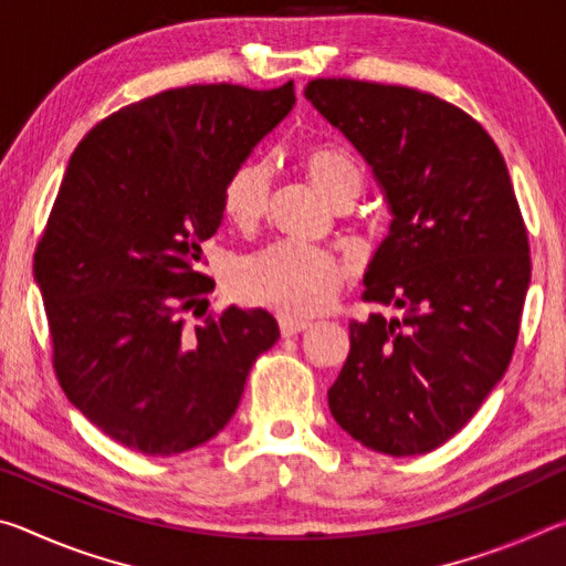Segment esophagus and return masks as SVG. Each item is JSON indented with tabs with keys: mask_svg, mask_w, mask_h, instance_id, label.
Wrapping results in <instances>:
<instances>
[{
	"mask_svg": "<svg viewBox=\"0 0 566 566\" xmlns=\"http://www.w3.org/2000/svg\"><path fill=\"white\" fill-rule=\"evenodd\" d=\"M306 327H310V322H306V319H294V317H290V314H282V317H280L282 337H292V334H300Z\"/></svg>",
	"mask_w": 566,
	"mask_h": 566,
	"instance_id": "1",
	"label": "esophagus"
}]
</instances>
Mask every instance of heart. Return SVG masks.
<instances>
[{"instance_id": "obj_1", "label": "heart", "mask_w": 566, "mask_h": 566, "mask_svg": "<svg viewBox=\"0 0 566 566\" xmlns=\"http://www.w3.org/2000/svg\"><path fill=\"white\" fill-rule=\"evenodd\" d=\"M304 167L334 205H349L361 191L364 169L344 147L319 145L304 155ZM272 169L264 159H249L227 177L224 214L239 229L260 224L270 207ZM347 264L329 249L284 239L239 260L229 276L237 300L306 317L327 310L347 280Z\"/></svg>"}]
</instances>
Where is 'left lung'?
<instances>
[{
    "label": "left lung",
    "mask_w": 566,
    "mask_h": 566,
    "mask_svg": "<svg viewBox=\"0 0 566 566\" xmlns=\"http://www.w3.org/2000/svg\"><path fill=\"white\" fill-rule=\"evenodd\" d=\"M304 97L369 161L395 217L361 300L405 310L352 319L332 417L375 452L427 454L482 407L520 334L532 260L510 171L482 124L429 92L332 76Z\"/></svg>",
    "instance_id": "8db88e82"
}]
</instances>
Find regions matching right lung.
I'll return each mask as SVG.
<instances>
[{
	"label": "right lung",
	"instance_id": "add662e5",
	"mask_svg": "<svg viewBox=\"0 0 566 566\" xmlns=\"http://www.w3.org/2000/svg\"><path fill=\"white\" fill-rule=\"evenodd\" d=\"M294 102V82L167 90L102 119L66 165L34 252L52 364L72 405L134 452L181 454L222 432L280 339L264 310L189 317L214 290L199 264L224 181Z\"/></svg>",
	"mask_w": 566,
	"mask_h": 566
}]
</instances>
